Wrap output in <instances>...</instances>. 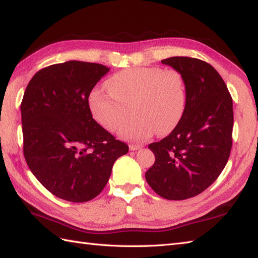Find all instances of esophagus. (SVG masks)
Wrapping results in <instances>:
<instances>
[{
	"label": "esophagus",
	"mask_w": 258,
	"mask_h": 258,
	"mask_svg": "<svg viewBox=\"0 0 258 258\" xmlns=\"http://www.w3.org/2000/svg\"><path fill=\"white\" fill-rule=\"evenodd\" d=\"M142 146H143L142 144H130V150L131 151H138V150L141 149Z\"/></svg>",
	"instance_id": "obj_1"
}]
</instances>
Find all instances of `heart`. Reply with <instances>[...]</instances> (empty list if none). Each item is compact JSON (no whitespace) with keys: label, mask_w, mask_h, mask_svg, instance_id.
Segmentation results:
<instances>
[{"label":"heart","mask_w":258,"mask_h":258,"mask_svg":"<svg viewBox=\"0 0 258 258\" xmlns=\"http://www.w3.org/2000/svg\"><path fill=\"white\" fill-rule=\"evenodd\" d=\"M106 87L108 91L96 89L91 93L93 116L106 130L116 132L132 108L136 115L119 131V135L130 141L143 142L155 132L171 133L182 119L187 103L185 79L175 69H126L111 76Z\"/></svg>","instance_id":"obj_1"}]
</instances>
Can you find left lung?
Instances as JSON below:
<instances>
[{"instance_id":"8db88e82","label":"left lung","mask_w":258,"mask_h":258,"mask_svg":"<svg viewBox=\"0 0 258 258\" xmlns=\"http://www.w3.org/2000/svg\"><path fill=\"white\" fill-rule=\"evenodd\" d=\"M162 63L183 74L187 103L172 133L149 145L155 163L145 178L163 199L182 201L201 194L225 167L233 143V100L211 64L187 56Z\"/></svg>"}]
</instances>
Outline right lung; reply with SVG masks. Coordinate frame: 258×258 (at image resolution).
<instances>
[{"instance_id":"add662e5","label":"right lung","mask_w":258,"mask_h":258,"mask_svg":"<svg viewBox=\"0 0 258 258\" xmlns=\"http://www.w3.org/2000/svg\"><path fill=\"white\" fill-rule=\"evenodd\" d=\"M109 71L81 61L38 71L21 103L23 153L31 172L59 199L89 202L101 193L114 162L128 152L124 142L93 118L89 96Z\"/></svg>"}]
</instances>
